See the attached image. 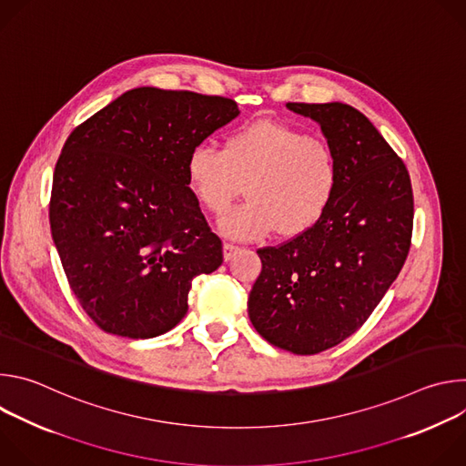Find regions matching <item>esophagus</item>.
Segmentation results:
<instances>
[{"instance_id":"obj_1","label":"esophagus","mask_w":466,"mask_h":466,"mask_svg":"<svg viewBox=\"0 0 466 466\" xmlns=\"http://www.w3.org/2000/svg\"><path fill=\"white\" fill-rule=\"evenodd\" d=\"M239 250H241V248H239L238 245H234V243H225V245H223V258L228 261V259H232Z\"/></svg>"}]
</instances>
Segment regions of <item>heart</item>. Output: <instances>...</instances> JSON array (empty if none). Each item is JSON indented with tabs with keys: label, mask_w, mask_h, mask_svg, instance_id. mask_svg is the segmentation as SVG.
Masks as SVG:
<instances>
[{
	"label": "heart",
	"mask_w": 466,
	"mask_h": 466,
	"mask_svg": "<svg viewBox=\"0 0 466 466\" xmlns=\"http://www.w3.org/2000/svg\"><path fill=\"white\" fill-rule=\"evenodd\" d=\"M338 158L306 130L259 121L227 137L223 149L197 146L186 158L187 186L208 214H225L247 184V201L219 221L232 239L254 241L279 230L304 234L319 223L338 187Z\"/></svg>",
	"instance_id": "obj_1"
}]
</instances>
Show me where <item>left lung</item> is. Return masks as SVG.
I'll list each match as a JSON object with an SVG mask.
<instances>
[{
  "instance_id": "8db88e82",
  "label": "left lung",
  "mask_w": 466,
  "mask_h": 466,
  "mask_svg": "<svg viewBox=\"0 0 466 466\" xmlns=\"http://www.w3.org/2000/svg\"><path fill=\"white\" fill-rule=\"evenodd\" d=\"M286 106L320 127L338 158V187L315 227L258 250L261 273L247 304L263 339L309 356L352 336L402 271L413 189L404 162L354 106Z\"/></svg>"
}]
</instances>
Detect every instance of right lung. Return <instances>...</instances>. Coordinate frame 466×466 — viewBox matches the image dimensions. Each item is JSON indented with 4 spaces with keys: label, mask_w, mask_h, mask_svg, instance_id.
Returning a JSON list of instances; mask_svg holds the SVG:
<instances>
[{
    "label": "right lung",
    "mask_w": 466,
    "mask_h": 466,
    "mask_svg": "<svg viewBox=\"0 0 466 466\" xmlns=\"http://www.w3.org/2000/svg\"><path fill=\"white\" fill-rule=\"evenodd\" d=\"M238 116L227 97L140 86L66 140L53 173L51 236L74 295L108 334H166L187 311L191 280L223 263L186 158Z\"/></svg>",
    "instance_id": "obj_1"
}]
</instances>
